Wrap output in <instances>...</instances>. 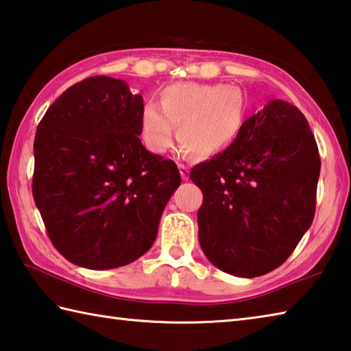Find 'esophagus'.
<instances>
[{
  "label": "esophagus",
  "instance_id": "obj_1",
  "mask_svg": "<svg viewBox=\"0 0 351 351\" xmlns=\"http://www.w3.org/2000/svg\"><path fill=\"white\" fill-rule=\"evenodd\" d=\"M178 169H180V173H181L182 180L187 181L189 180V167H187V165L180 162V164H178Z\"/></svg>",
  "mask_w": 351,
  "mask_h": 351
}]
</instances>
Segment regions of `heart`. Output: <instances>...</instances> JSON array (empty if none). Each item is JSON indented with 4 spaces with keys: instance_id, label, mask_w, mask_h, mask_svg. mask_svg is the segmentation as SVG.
<instances>
[{
    "instance_id": "obj_1",
    "label": "heart",
    "mask_w": 351,
    "mask_h": 351,
    "mask_svg": "<svg viewBox=\"0 0 351 351\" xmlns=\"http://www.w3.org/2000/svg\"><path fill=\"white\" fill-rule=\"evenodd\" d=\"M161 107L147 103L139 114L145 149L162 155L180 139L196 156H213L230 147L244 124L245 101L238 88L224 84L176 82L162 88Z\"/></svg>"
}]
</instances>
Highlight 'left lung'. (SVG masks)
<instances>
[{"mask_svg":"<svg viewBox=\"0 0 351 351\" xmlns=\"http://www.w3.org/2000/svg\"><path fill=\"white\" fill-rule=\"evenodd\" d=\"M319 171L298 107L271 99L248 118L230 147L190 171L204 195L197 237L210 263L239 278L284 264L313 222Z\"/></svg>","mask_w":351,"mask_h":351,"instance_id":"obj_1","label":"left lung"}]
</instances>
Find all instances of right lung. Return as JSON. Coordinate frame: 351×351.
<instances>
[{"label": "right lung", "mask_w": 351, "mask_h": 351, "mask_svg": "<svg viewBox=\"0 0 351 351\" xmlns=\"http://www.w3.org/2000/svg\"><path fill=\"white\" fill-rule=\"evenodd\" d=\"M143 107L125 81L98 75L69 87L38 124L32 193L56 250L84 269L143 256L181 184L176 164L139 139Z\"/></svg>", "instance_id": "right-lung-1"}]
</instances>
